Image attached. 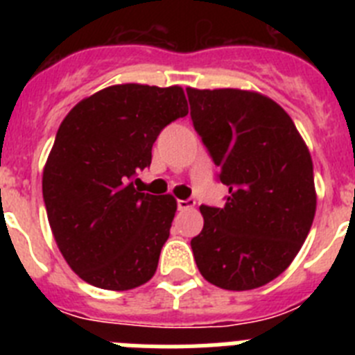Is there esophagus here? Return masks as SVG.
<instances>
[{
    "label": "esophagus",
    "mask_w": 355,
    "mask_h": 355,
    "mask_svg": "<svg viewBox=\"0 0 355 355\" xmlns=\"http://www.w3.org/2000/svg\"><path fill=\"white\" fill-rule=\"evenodd\" d=\"M193 206H196V200L193 199H178V209H181V211L193 208Z\"/></svg>",
    "instance_id": "obj_1"
}]
</instances>
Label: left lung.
I'll return each mask as SVG.
<instances>
[{
    "instance_id": "8db88e82",
    "label": "left lung",
    "mask_w": 355,
    "mask_h": 355,
    "mask_svg": "<svg viewBox=\"0 0 355 355\" xmlns=\"http://www.w3.org/2000/svg\"><path fill=\"white\" fill-rule=\"evenodd\" d=\"M193 128L229 188L200 206L197 268L224 290H254L286 270L316 211L311 155L290 115L258 92L187 89Z\"/></svg>"
}]
</instances>
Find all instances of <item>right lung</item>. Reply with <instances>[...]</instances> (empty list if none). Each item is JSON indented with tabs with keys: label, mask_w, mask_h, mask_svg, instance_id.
<instances>
[{
	"label": "right lung",
	"mask_w": 355,
	"mask_h": 355,
	"mask_svg": "<svg viewBox=\"0 0 355 355\" xmlns=\"http://www.w3.org/2000/svg\"><path fill=\"white\" fill-rule=\"evenodd\" d=\"M188 114L181 87L126 83L78 103L62 121L42 196L62 256L85 283L131 290L156 272L175 213L172 196L135 188L159 131Z\"/></svg>",
	"instance_id": "right-lung-1"
}]
</instances>
